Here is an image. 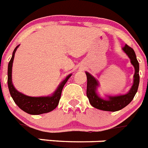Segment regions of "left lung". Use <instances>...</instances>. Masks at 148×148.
I'll list each match as a JSON object with an SVG mask.
<instances>
[{
    "mask_svg": "<svg viewBox=\"0 0 148 148\" xmlns=\"http://www.w3.org/2000/svg\"><path fill=\"white\" fill-rule=\"evenodd\" d=\"M124 52L130 58L131 63L135 67V75H134V83L132 86L130 92L127 94L116 97H109L108 99H102L96 93V89L98 86V82L93 76H92L90 73L86 72L87 79V97H88L89 102L92 106L94 108L108 112H116L119 111L128 104L130 103L131 101L133 99L136 92L138 90V84H139V64L136 58V53L134 50L128 45H125L123 48Z\"/></svg>",
    "mask_w": 148,
    "mask_h": 148,
    "instance_id": "obj_1",
    "label": "left lung"
}]
</instances>
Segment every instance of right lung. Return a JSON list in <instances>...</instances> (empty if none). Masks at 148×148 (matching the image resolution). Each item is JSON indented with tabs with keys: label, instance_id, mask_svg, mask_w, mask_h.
<instances>
[{
	"label": "right lung",
	"instance_id": "1",
	"mask_svg": "<svg viewBox=\"0 0 148 148\" xmlns=\"http://www.w3.org/2000/svg\"><path fill=\"white\" fill-rule=\"evenodd\" d=\"M18 47L17 45L16 49H14L12 52V56L11 60H10L8 64V79H7V84L10 95L13 99L14 102L16 103L18 106L24 112H27L30 114H41L47 113L54 110L58 106L59 101L61 96V92L64 84L67 82L69 78L71 75H68L59 85L58 88L57 89L55 93L51 97H27L19 93L16 88H14L12 82V67L13 63L14 56L16 53V49Z\"/></svg>",
	"mask_w": 148,
	"mask_h": 148
}]
</instances>
